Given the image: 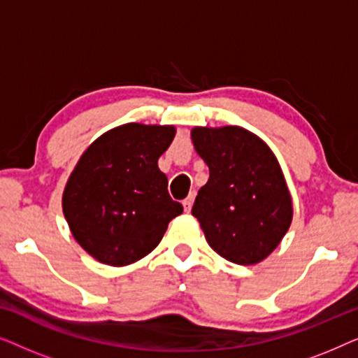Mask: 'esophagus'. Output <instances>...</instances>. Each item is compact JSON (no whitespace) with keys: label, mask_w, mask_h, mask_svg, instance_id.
I'll return each instance as SVG.
<instances>
[{"label":"esophagus","mask_w":358,"mask_h":358,"mask_svg":"<svg viewBox=\"0 0 358 358\" xmlns=\"http://www.w3.org/2000/svg\"><path fill=\"white\" fill-rule=\"evenodd\" d=\"M192 203H194V195H189L187 199L182 200V205H184L185 212H190V208H192Z\"/></svg>","instance_id":"34e87169"}]
</instances>
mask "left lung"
Segmentation results:
<instances>
[{"instance_id": "1", "label": "left lung", "mask_w": 358, "mask_h": 358, "mask_svg": "<svg viewBox=\"0 0 358 358\" xmlns=\"http://www.w3.org/2000/svg\"><path fill=\"white\" fill-rule=\"evenodd\" d=\"M194 148L210 178L192 215L215 252L239 266L272 254L292 224L293 203L282 168L264 140L243 127H194Z\"/></svg>"}]
</instances>
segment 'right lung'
<instances>
[{"label": "right lung", "mask_w": 358, "mask_h": 358, "mask_svg": "<svg viewBox=\"0 0 358 358\" xmlns=\"http://www.w3.org/2000/svg\"><path fill=\"white\" fill-rule=\"evenodd\" d=\"M174 135V125L131 122L102 134L81 155L62 207L71 234L96 261L112 267L140 261L182 213L158 168Z\"/></svg>", "instance_id": "right-lung-1"}]
</instances>
